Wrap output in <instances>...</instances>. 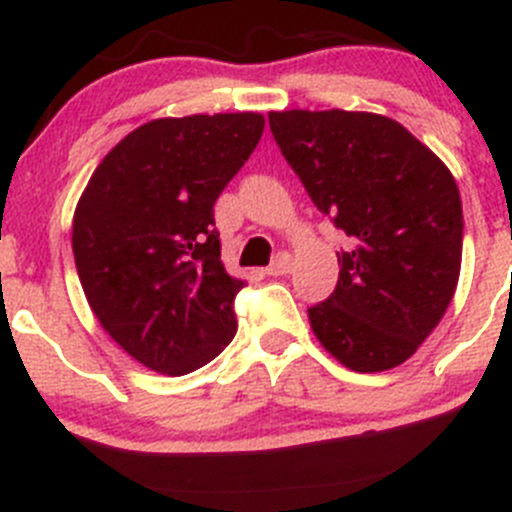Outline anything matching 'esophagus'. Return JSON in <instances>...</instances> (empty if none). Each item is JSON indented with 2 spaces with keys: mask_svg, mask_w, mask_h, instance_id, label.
Returning <instances> with one entry per match:
<instances>
[{
  "mask_svg": "<svg viewBox=\"0 0 512 512\" xmlns=\"http://www.w3.org/2000/svg\"><path fill=\"white\" fill-rule=\"evenodd\" d=\"M288 271H291V256L288 254H278L271 261V266L266 268L268 276H283V273H288Z\"/></svg>",
  "mask_w": 512,
  "mask_h": 512,
  "instance_id": "obj_1",
  "label": "esophagus"
}]
</instances>
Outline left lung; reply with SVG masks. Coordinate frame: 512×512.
<instances>
[{"instance_id": "1", "label": "left lung", "mask_w": 512, "mask_h": 512, "mask_svg": "<svg viewBox=\"0 0 512 512\" xmlns=\"http://www.w3.org/2000/svg\"><path fill=\"white\" fill-rule=\"evenodd\" d=\"M268 123L315 207L350 239L335 291L308 308L313 333L355 372L402 365L444 318L461 271L449 167L384 115L283 110Z\"/></svg>"}]
</instances>
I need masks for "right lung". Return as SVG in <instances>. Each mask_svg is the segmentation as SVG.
I'll use <instances>...</instances> for the list:
<instances>
[{
    "label": "right lung",
    "mask_w": 512,
    "mask_h": 512,
    "mask_svg": "<svg viewBox=\"0 0 512 512\" xmlns=\"http://www.w3.org/2000/svg\"><path fill=\"white\" fill-rule=\"evenodd\" d=\"M263 115L160 118L123 138L73 214V258L105 333L140 365L187 374L234 340L236 281L214 202L244 167Z\"/></svg>",
    "instance_id": "1"
}]
</instances>
